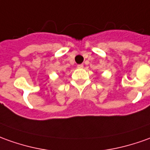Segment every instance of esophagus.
<instances>
[{"label":"esophagus","mask_w":150,"mask_h":150,"mask_svg":"<svg viewBox=\"0 0 150 150\" xmlns=\"http://www.w3.org/2000/svg\"><path fill=\"white\" fill-rule=\"evenodd\" d=\"M83 64H79V65H77V69H83Z\"/></svg>","instance_id":"obj_1"}]
</instances>
